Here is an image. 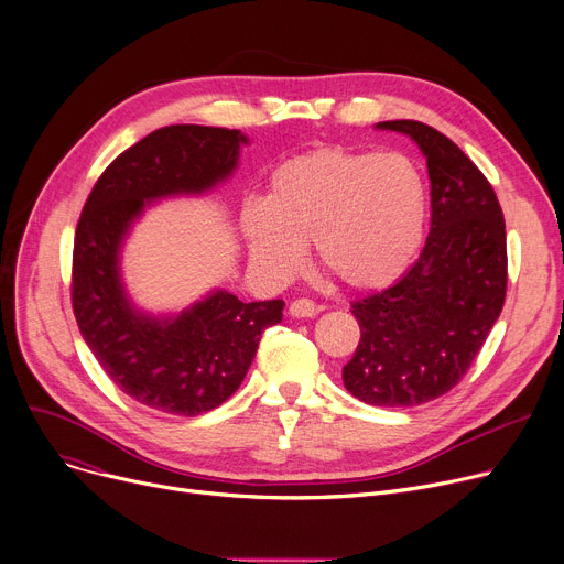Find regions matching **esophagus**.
<instances>
[{"mask_svg":"<svg viewBox=\"0 0 564 564\" xmlns=\"http://www.w3.org/2000/svg\"><path fill=\"white\" fill-rule=\"evenodd\" d=\"M288 311L292 317H315L322 308L311 300H294Z\"/></svg>","mask_w":564,"mask_h":564,"instance_id":"1","label":"esophagus"}]
</instances>
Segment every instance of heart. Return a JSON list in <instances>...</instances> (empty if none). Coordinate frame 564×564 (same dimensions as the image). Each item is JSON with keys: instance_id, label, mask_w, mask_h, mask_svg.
Segmentation results:
<instances>
[{"instance_id": "1", "label": "heart", "mask_w": 564, "mask_h": 564, "mask_svg": "<svg viewBox=\"0 0 564 564\" xmlns=\"http://www.w3.org/2000/svg\"><path fill=\"white\" fill-rule=\"evenodd\" d=\"M427 221V187L400 153L319 151L283 162L264 200L240 210V230L256 270L274 283L300 272L313 240L324 272L349 290L393 283L416 256Z\"/></svg>"}]
</instances>
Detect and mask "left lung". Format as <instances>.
<instances>
[{
  "instance_id": "left-lung-1",
  "label": "left lung",
  "mask_w": 564,
  "mask_h": 564,
  "mask_svg": "<svg viewBox=\"0 0 564 564\" xmlns=\"http://www.w3.org/2000/svg\"><path fill=\"white\" fill-rule=\"evenodd\" d=\"M375 128L421 148L432 228L393 285L351 304L361 340L343 383L366 404L400 409L448 393L478 357L506 302V219L482 171L446 134L419 121Z\"/></svg>"
}]
</instances>
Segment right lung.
I'll return each mask as SVG.
<instances>
[{"label":"right lung","instance_id":"1","mask_svg":"<svg viewBox=\"0 0 564 564\" xmlns=\"http://www.w3.org/2000/svg\"><path fill=\"white\" fill-rule=\"evenodd\" d=\"M249 137L240 130L169 126L143 137L98 177L73 251L77 327L109 379L148 409L198 416L226 402L256 357L283 302L245 304L215 288L177 313L153 315L128 294L121 256L155 200L203 196L226 183Z\"/></svg>","mask_w":564,"mask_h":564}]
</instances>
